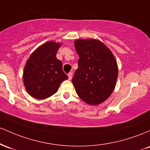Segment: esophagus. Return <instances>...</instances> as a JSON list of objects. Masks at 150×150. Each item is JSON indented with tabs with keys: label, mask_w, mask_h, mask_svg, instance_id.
I'll use <instances>...</instances> for the list:
<instances>
[{
	"label": "esophagus",
	"mask_w": 150,
	"mask_h": 150,
	"mask_svg": "<svg viewBox=\"0 0 150 150\" xmlns=\"http://www.w3.org/2000/svg\"><path fill=\"white\" fill-rule=\"evenodd\" d=\"M72 75H73L72 72H69V73L68 74V77H69V80H71L72 79Z\"/></svg>",
	"instance_id": "1"
}]
</instances>
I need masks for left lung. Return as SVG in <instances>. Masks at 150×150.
I'll return each instance as SVG.
<instances>
[{"label": "left lung", "instance_id": "obj_1", "mask_svg": "<svg viewBox=\"0 0 150 150\" xmlns=\"http://www.w3.org/2000/svg\"><path fill=\"white\" fill-rule=\"evenodd\" d=\"M74 46L79 59L72 83L81 100L98 105L106 100L115 88L117 62L110 50L98 40H77Z\"/></svg>", "mask_w": 150, "mask_h": 150}]
</instances>
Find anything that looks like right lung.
<instances>
[{
    "label": "right lung",
    "instance_id": "obj_1",
    "mask_svg": "<svg viewBox=\"0 0 150 150\" xmlns=\"http://www.w3.org/2000/svg\"><path fill=\"white\" fill-rule=\"evenodd\" d=\"M59 43L48 42L31 54L23 73L27 91L38 99L51 96L58 91L60 84L68 76L62 69V62L56 54Z\"/></svg>",
    "mask_w": 150,
    "mask_h": 150
}]
</instances>
